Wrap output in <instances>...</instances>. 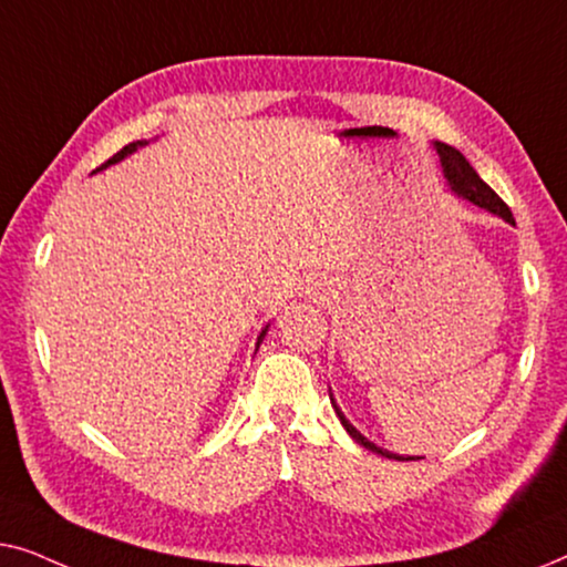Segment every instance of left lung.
<instances>
[{
  "instance_id": "obj_1",
  "label": "left lung",
  "mask_w": 567,
  "mask_h": 567,
  "mask_svg": "<svg viewBox=\"0 0 567 567\" xmlns=\"http://www.w3.org/2000/svg\"><path fill=\"white\" fill-rule=\"evenodd\" d=\"M436 152H439V157H441V165H444L446 181H449V185H452L454 193H460V196L472 200V204L480 206V208H487V212L503 216V219H506L508 224H516L514 221V214H511V208L506 206V200H503L498 193H495L491 185H487L483 177H480L475 169H472V165H470L467 159H464V154L460 150H454V146H449L444 142H436ZM336 413L340 417V423H343V429L351 433V436L359 441L361 446H367L369 452H377V454L390 456V460H400V462H413L415 460V456H400V454L386 452V449H379L377 444H371L369 439H363L361 433L355 431L353 425L346 421V415L340 413L338 405H336ZM417 460H421V456H417Z\"/></svg>"
}]
</instances>
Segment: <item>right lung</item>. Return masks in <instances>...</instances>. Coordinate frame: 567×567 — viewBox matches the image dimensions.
I'll list each match as a JSON object with an SVG mask.
<instances>
[{"label": "right lung", "mask_w": 567, "mask_h": 567, "mask_svg": "<svg viewBox=\"0 0 567 567\" xmlns=\"http://www.w3.org/2000/svg\"><path fill=\"white\" fill-rule=\"evenodd\" d=\"M136 146H142V142H136V144H128V146H123V150H121L118 154H113V157H111V159H107V162H103V165H100L97 169H103V167H107V165H113V162H118V159H123V157H126V154H131V152H134V150H136ZM262 336H266V332H262ZM262 336H260V340H262Z\"/></svg>", "instance_id": "obj_1"}]
</instances>
